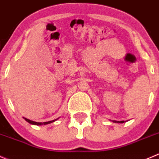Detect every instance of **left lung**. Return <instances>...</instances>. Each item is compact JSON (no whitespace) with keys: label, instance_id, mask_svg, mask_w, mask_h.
<instances>
[{"label":"left lung","instance_id":"1","mask_svg":"<svg viewBox=\"0 0 159 159\" xmlns=\"http://www.w3.org/2000/svg\"><path fill=\"white\" fill-rule=\"evenodd\" d=\"M112 122H114V123H119V124H123V123H124L125 122V121H116V120H113L112 121Z\"/></svg>","mask_w":159,"mask_h":159}]
</instances>
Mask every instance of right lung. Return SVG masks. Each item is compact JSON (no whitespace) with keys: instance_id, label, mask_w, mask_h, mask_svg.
<instances>
[{"instance_id":"add662e5","label":"right lung","mask_w":159,"mask_h":159,"mask_svg":"<svg viewBox=\"0 0 159 159\" xmlns=\"http://www.w3.org/2000/svg\"><path fill=\"white\" fill-rule=\"evenodd\" d=\"M25 120L26 121H27L29 124H32V125H37V126H40V125H46V124H51V123L54 122V121L57 120L58 119H56V120H51V121H48V122H44V123H38V122H35V121H32V120H29V119L27 118H24Z\"/></svg>"}]
</instances>
